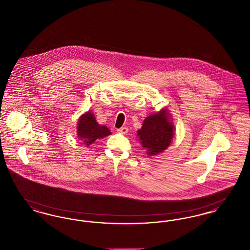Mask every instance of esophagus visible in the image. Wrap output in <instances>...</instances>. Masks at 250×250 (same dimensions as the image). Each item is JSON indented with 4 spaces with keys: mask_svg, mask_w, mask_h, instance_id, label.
I'll return each mask as SVG.
<instances>
[{
    "mask_svg": "<svg viewBox=\"0 0 250 250\" xmlns=\"http://www.w3.org/2000/svg\"><path fill=\"white\" fill-rule=\"evenodd\" d=\"M117 131H118V133H120V134H126L128 132V128L126 126H123V127H121L119 129H117Z\"/></svg>",
    "mask_w": 250,
    "mask_h": 250,
    "instance_id": "esophagus-1",
    "label": "esophagus"
}]
</instances>
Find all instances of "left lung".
<instances>
[{
  "mask_svg": "<svg viewBox=\"0 0 250 250\" xmlns=\"http://www.w3.org/2000/svg\"><path fill=\"white\" fill-rule=\"evenodd\" d=\"M137 136L147 155L154 156L163 153L174 136V125L168 109L164 107L147 116Z\"/></svg>",
  "mask_w": 250,
  "mask_h": 250,
  "instance_id": "obj_1",
  "label": "left lung"
}]
</instances>
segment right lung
Listing matches in <instances>:
<instances>
[{"instance_id": "1", "label": "right lung", "mask_w": 250, "mask_h": 250, "mask_svg": "<svg viewBox=\"0 0 250 250\" xmlns=\"http://www.w3.org/2000/svg\"><path fill=\"white\" fill-rule=\"evenodd\" d=\"M110 134L111 132L106 125H101L96 122L94 113L90 110L84 112L78 121L77 135L86 146H89L95 141L103 139Z\"/></svg>"}]
</instances>
